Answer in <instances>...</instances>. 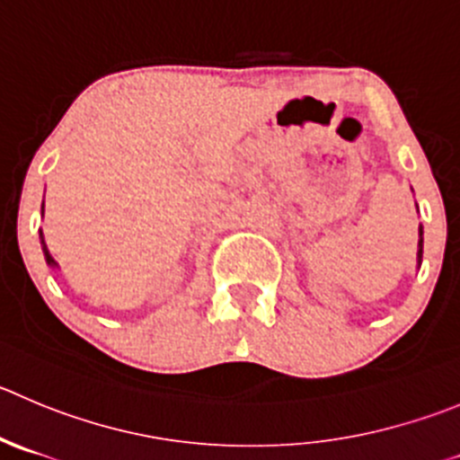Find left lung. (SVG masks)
<instances>
[{
	"instance_id": "8db88e82",
	"label": "left lung",
	"mask_w": 460,
	"mask_h": 460,
	"mask_svg": "<svg viewBox=\"0 0 460 460\" xmlns=\"http://www.w3.org/2000/svg\"><path fill=\"white\" fill-rule=\"evenodd\" d=\"M418 264H422V226H420V242H418Z\"/></svg>"
}]
</instances>
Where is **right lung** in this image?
<instances>
[{
    "label": "right lung",
    "mask_w": 460,
    "mask_h": 460,
    "mask_svg": "<svg viewBox=\"0 0 460 460\" xmlns=\"http://www.w3.org/2000/svg\"><path fill=\"white\" fill-rule=\"evenodd\" d=\"M42 208H45V203H42ZM40 243H42V252H45V260H47V264H49V266H58V264H56V260H54V257L49 255V251H47V243H45V237H42V230H40Z\"/></svg>",
    "instance_id": "right-lung-1"
}]
</instances>
